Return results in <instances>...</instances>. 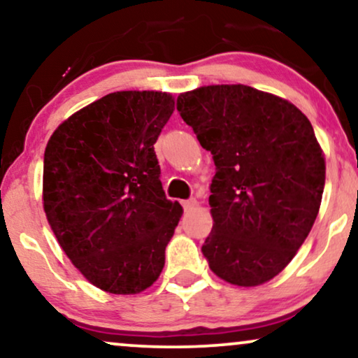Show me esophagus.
<instances>
[{
  "label": "esophagus",
  "instance_id": "obj_1",
  "mask_svg": "<svg viewBox=\"0 0 358 358\" xmlns=\"http://www.w3.org/2000/svg\"><path fill=\"white\" fill-rule=\"evenodd\" d=\"M195 200L194 199H189V200H182V207H184V210H192L194 207H195Z\"/></svg>",
  "mask_w": 358,
  "mask_h": 358
}]
</instances>
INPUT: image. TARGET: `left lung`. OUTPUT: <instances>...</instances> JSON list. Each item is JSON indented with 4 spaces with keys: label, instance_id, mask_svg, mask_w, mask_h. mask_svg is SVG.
Here are the masks:
<instances>
[{
    "label": "left lung",
    "instance_id": "left-lung-1",
    "mask_svg": "<svg viewBox=\"0 0 358 358\" xmlns=\"http://www.w3.org/2000/svg\"><path fill=\"white\" fill-rule=\"evenodd\" d=\"M178 110L217 166L202 246L210 268L238 287L272 280L321 207L326 161L311 122L290 101L244 85L182 92Z\"/></svg>",
    "mask_w": 358,
    "mask_h": 358
}]
</instances>
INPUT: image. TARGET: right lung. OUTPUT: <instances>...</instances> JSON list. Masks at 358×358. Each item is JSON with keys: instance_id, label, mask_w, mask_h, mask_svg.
I'll return each mask as SVG.
<instances>
[{"instance_id": "1", "label": "right lung", "mask_w": 358, "mask_h": 358, "mask_svg": "<svg viewBox=\"0 0 358 358\" xmlns=\"http://www.w3.org/2000/svg\"><path fill=\"white\" fill-rule=\"evenodd\" d=\"M173 112L169 92H110L47 143L43 212L73 266L102 292L136 295L164 267L182 207L166 199L153 145Z\"/></svg>"}]
</instances>
